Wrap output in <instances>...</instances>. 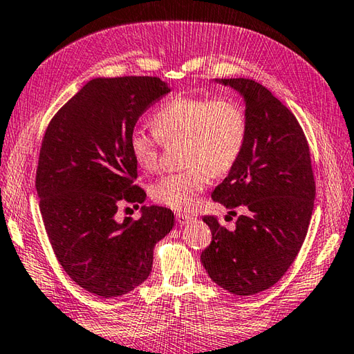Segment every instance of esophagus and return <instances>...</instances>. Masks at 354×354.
<instances>
[{
    "instance_id": "34e87169",
    "label": "esophagus",
    "mask_w": 354,
    "mask_h": 354,
    "mask_svg": "<svg viewBox=\"0 0 354 354\" xmlns=\"http://www.w3.org/2000/svg\"><path fill=\"white\" fill-rule=\"evenodd\" d=\"M176 221L181 225H185V224L190 223L192 216H190V214H185V213H176Z\"/></svg>"
}]
</instances>
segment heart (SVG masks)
Listing matches in <instances>:
<instances>
[{"label": "heart", "mask_w": 354, "mask_h": 354, "mask_svg": "<svg viewBox=\"0 0 354 354\" xmlns=\"http://www.w3.org/2000/svg\"><path fill=\"white\" fill-rule=\"evenodd\" d=\"M155 133L131 131L129 147L145 171L156 170L161 144L183 141L181 164L187 169L159 179L150 195L173 210L192 209L205 189L209 173L214 178L230 173L244 151L248 120L242 104L230 96L178 95L164 102L151 118Z\"/></svg>", "instance_id": "b5f03b06"}]
</instances>
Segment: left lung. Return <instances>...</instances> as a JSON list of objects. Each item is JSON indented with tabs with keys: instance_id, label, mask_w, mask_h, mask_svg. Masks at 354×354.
I'll return each instance as SVG.
<instances>
[{
	"instance_id": "obj_1",
	"label": "left lung",
	"mask_w": 354,
	"mask_h": 354,
	"mask_svg": "<svg viewBox=\"0 0 354 354\" xmlns=\"http://www.w3.org/2000/svg\"><path fill=\"white\" fill-rule=\"evenodd\" d=\"M219 82L244 96L248 135L239 161L212 198L230 214L238 207L245 213L234 230L221 225L216 216H204L212 242L201 262L219 287L250 296L274 286L293 264L307 236L316 185L307 138L296 116L253 80Z\"/></svg>"
}]
</instances>
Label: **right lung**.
Segmentation results:
<instances>
[{
	"mask_svg": "<svg viewBox=\"0 0 354 354\" xmlns=\"http://www.w3.org/2000/svg\"><path fill=\"white\" fill-rule=\"evenodd\" d=\"M170 88L156 76L88 81L52 118L41 144L37 192L48 241L61 267L87 292L122 296L149 278L153 248L175 216L141 207L138 221L116 219L121 203L142 204L129 140L140 116Z\"/></svg>",
	"mask_w": 354,
	"mask_h": 354,
	"instance_id": "right-lung-1",
	"label": "right lung"
}]
</instances>
